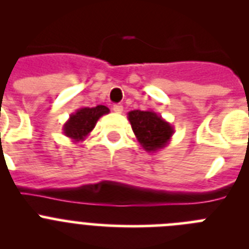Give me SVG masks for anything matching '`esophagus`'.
<instances>
[{
	"mask_svg": "<svg viewBox=\"0 0 249 249\" xmlns=\"http://www.w3.org/2000/svg\"><path fill=\"white\" fill-rule=\"evenodd\" d=\"M112 109H113L114 113L120 114V113H122V112H123V106L122 105H114L113 108H112Z\"/></svg>",
	"mask_w": 249,
	"mask_h": 249,
	"instance_id": "esophagus-1",
	"label": "esophagus"
}]
</instances>
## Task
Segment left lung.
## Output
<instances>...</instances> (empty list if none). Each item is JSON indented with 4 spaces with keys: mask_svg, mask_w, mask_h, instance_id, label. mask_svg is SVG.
<instances>
[{
    "mask_svg": "<svg viewBox=\"0 0 249 249\" xmlns=\"http://www.w3.org/2000/svg\"><path fill=\"white\" fill-rule=\"evenodd\" d=\"M127 117L141 147L147 152L164 148L175 133L172 124L152 109H135L128 112Z\"/></svg>",
    "mask_w": 249,
    "mask_h": 249,
    "instance_id": "obj_1",
    "label": "left lung"
}]
</instances>
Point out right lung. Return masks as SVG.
I'll use <instances>...</instances> for the list:
<instances>
[{
    "label": "right lung",
    "mask_w": 249,
    "mask_h": 249,
    "mask_svg": "<svg viewBox=\"0 0 249 249\" xmlns=\"http://www.w3.org/2000/svg\"><path fill=\"white\" fill-rule=\"evenodd\" d=\"M107 113H109V109L102 105H98L92 108L89 107L78 108L70 116L67 122L63 124V135L71 138L74 143L80 142V141H85V138L94 128L97 121L103 114Z\"/></svg>",
    "instance_id": "1"
}]
</instances>
